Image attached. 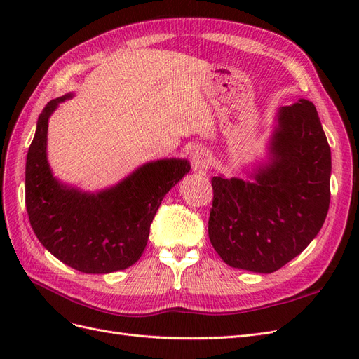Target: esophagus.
<instances>
[{
  "label": "esophagus",
  "mask_w": 359,
  "mask_h": 359,
  "mask_svg": "<svg viewBox=\"0 0 359 359\" xmlns=\"http://www.w3.org/2000/svg\"><path fill=\"white\" fill-rule=\"evenodd\" d=\"M190 160H191V166L194 170H203L206 163H208V153H206L203 148L196 147L191 149Z\"/></svg>",
  "instance_id": "obj_1"
}]
</instances>
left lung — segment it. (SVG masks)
<instances>
[{"instance_id": "left-lung-1", "label": "left lung", "mask_w": 359, "mask_h": 359, "mask_svg": "<svg viewBox=\"0 0 359 359\" xmlns=\"http://www.w3.org/2000/svg\"><path fill=\"white\" fill-rule=\"evenodd\" d=\"M269 158L250 175L214 177L208 235L227 265L269 274L298 256L330 208L331 149L316 107H281Z\"/></svg>"}]
</instances>
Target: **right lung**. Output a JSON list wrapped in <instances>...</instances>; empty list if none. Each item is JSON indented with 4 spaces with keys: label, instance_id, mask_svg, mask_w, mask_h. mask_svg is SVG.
<instances>
[{
    "label": "right lung",
    "instance_id": "add662e5",
    "mask_svg": "<svg viewBox=\"0 0 359 359\" xmlns=\"http://www.w3.org/2000/svg\"><path fill=\"white\" fill-rule=\"evenodd\" d=\"M66 94L41 111L25 166V205L39 241L66 265L106 274L137 262L166 193L190 170V163L165 158L147 163L116 186L83 193L53 178L48 157V121Z\"/></svg>",
    "mask_w": 359,
    "mask_h": 359
}]
</instances>
